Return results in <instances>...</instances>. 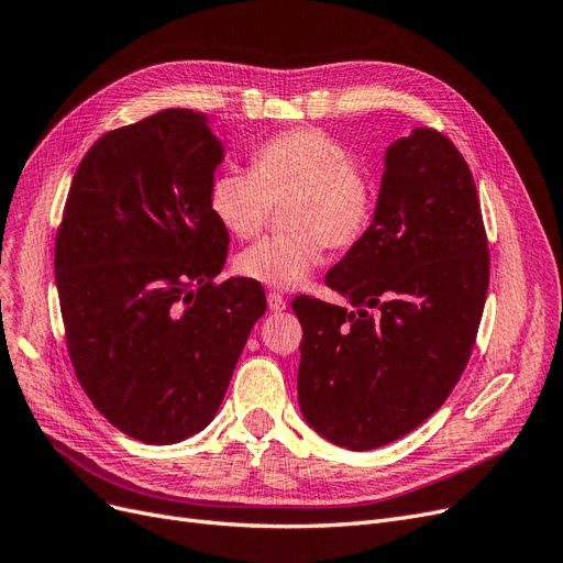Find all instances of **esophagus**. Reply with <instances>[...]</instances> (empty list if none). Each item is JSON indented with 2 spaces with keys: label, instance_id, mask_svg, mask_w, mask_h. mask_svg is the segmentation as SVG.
Returning a JSON list of instances; mask_svg holds the SVG:
<instances>
[{
  "label": "esophagus",
  "instance_id": "34e87169",
  "mask_svg": "<svg viewBox=\"0 0 563 563\" xmlns=\"http://www.w3.org/2000/svg\"><path fill=\"white\" fill-rule=\"evenodd\" d=\"M266 301H268V308H272L274 312H280V310L287 308V301H285V297L280 295V291H268Z\"/></svg>",
  "mask_w": 563,
  "mask_h": 563
}]
</instances>
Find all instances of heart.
I'll use <instances>...</instances> for the list:
<instances>
[{"label":"heart","mask_w":563,"mask_h":563,"mask_svg":"<svg viewBox=\"0 0 563 563\" xmlns=\"http://www.w3.org/2000/svg\"><path fill=\"white\" fill-rule=\"evenodd\" d=\"M285 234L260 241L236 260L241 276L268 287L301 285L333 251H350L368 234L377 184L329 133L299 126L264 140L251 154V173L225 169L209 188L218 223L236 239H255L283 205Z\"/></svg>","instance_id":"obj_1"}]
</instances>
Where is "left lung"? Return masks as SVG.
I'll use <instances>...</instances> for the list:
<instances>
[{
    "label": "left lung",
    "instance_id": "left-lung-1",
    "mask_svg": "<svg viewBox=\"0 0 563 563\" xmlns=\"http://www.w3.org/2000/svg\"><path fill=\"white\" fill-rule=\"evenodd\" d=\"M324 283L350 308L291 301L303 419L338 446L379 449L446 402L490 283L476 184L446 135L417 129L388 146L375 221Z\"/></svg>",
    "mask_w": 563,
    "mask_h": 563
}]
</instances>
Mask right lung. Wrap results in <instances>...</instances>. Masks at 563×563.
<instances>
[{"label": "right lung", "instance_id": "1", "mask_svg": "<svg viewBox=\"0 0 563 563\" xmlns=\"http://www.w3.org/2000/svg\"><path fill=\"white\" fill-rule=\"evenodd\" d=\"M223 146L169 108L108 131L73 177L55 274L73 371L91 405L144 444H177L221 407L260 283H218L230 234L209 207Z\"/></svg>", "mask_w": 563, "mask_h": 563}]
</instances>
